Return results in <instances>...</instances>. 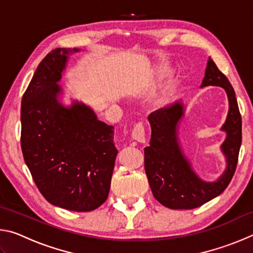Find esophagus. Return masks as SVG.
Segmentation results:
<instances>
[{"label": "esophagus", "instance_id": "esophagus-1", "mask_svg": "<svg viewBox=\"0 0 253 253\" xmlns=\"http://www.w3.org/2000/svg\"><path fill=\"white\" fill-rule=\"evenodd\" d=\"M131 139L135 140V142L139 143V144H144L146 142V138H145V130H144V127H143V124H136L132 128L131 130Z\"/></svg>", "mask_w": 253, "mask_h": 253}]
</instances>
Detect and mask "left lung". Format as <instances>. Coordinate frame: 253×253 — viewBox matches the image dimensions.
Listing matches in <instances>:
<instances>
[{"label":"left lung","mask_w":253,"mask_h":253,"mask_svg":"<svg viewBox=\"0 0 253 253\" xmlns=\"http://www.w3.org/2000/svg\"><path fill=\"white\" fill-rule=\"evenodd\" d=\"M209 85L223 88L229 101L228 116L221 127L225 139L220 147L226 166L215 181L201 178L183 151L178 136L179 124L185 114L182 99L154 111L148 117L152 137L149 146L144 149L145 172L154 198L169 209H195L219 196L228 187L237 168L242 139L241 115L232 85L211 58L201 88Z\"/></svg>","instance_id":"left-lung-1"}]
</instances>
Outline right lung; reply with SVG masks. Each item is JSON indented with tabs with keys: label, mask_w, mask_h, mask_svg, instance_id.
I'll return each mask as SVG.
<instances>
[{
	"label": "right lung",
	"mask_w": 253,
	"mask_h": 253,
	"mask_svg": "<svg viewBox=\"0 0 253 253\" xmlns=\"http://www.w3.org/2000/svg\"><path fill=\"white\" fill-rule=\"evenodd\" d=\"M79 51L57 48L38 66L21 102V148L49 203L88 212L108 198L118 151L114 127L100 122L91 107L62 102L59 83L69 55Z\"/></svg>",
	"instance_id": "1"
}]
</instances>
